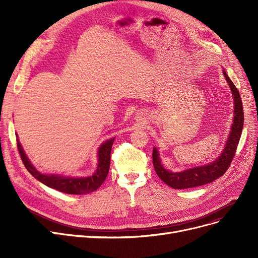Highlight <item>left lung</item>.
Masks as SVG:
<instances>
[{
  "label": "left lung",
  "mask_w": 258,
  "mask_h": 258,
  "mask_svg": "<svg viewBox=\"0 0 258 258\" xmlns=\"http://www.w3.org/2000/svg\"><path fill=\"white\" fill-rule=\"evenodd\" d=\"M223 73L227 83L229 84L230 90L232 92L234 101V117L231 131H230L229 137L220 157L216 158L215 161L211 162V163L204 166H197L186 169L184 171L172 172L165 169L164 166L162 165L161 159L159 157V152L157 151L156 147L154 148L153 163L155 170L158 177L171 188L185 189L211 183L214 180L222 177L229 168L230 164H231L241 136L243 126V110L239 92L237 91L231 79L229 78L227 73L225 71H223Z\"/></svg>",
  "instance_id": "obj_1"
}]
</instances>
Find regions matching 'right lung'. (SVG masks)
Listing matches in <instances>:
<instances>
[{
  "mask_svg": "<svg viewBox=\"0 0 258 258\" xmlns=\"http://www.w3.org/2000/svg\"><path fill=\"white\" fill-rule=\"evenodd\" d=\"M114 140L115 138L108 139L100 145L97 153V156H98L97 169L94 172L93 175L85 177V178L84 177L72 178V177H64V175H60V174H46V173L39 172L31 164L28 157L26 156L19 139H17V143H18V150L25 167L36 180L42 182L46 186L53 189H56V190L63 194L87 195L96 190V189H98L104 182L106 175L108 173V169H110L111 150H112Z\"/></svg>",
  "mask_w": 258,
  "mask_h": 258,
  "instance_id": "add662e5",
  "label": "right lung"
}]
</instances>
